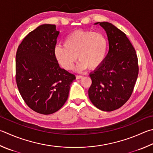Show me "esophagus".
Wrapping results in <instances>:
<instances>
[{
  "instance_id": "34e87169",
  "label": "esophagus",
  "mask_w": 153,
  "mask_h": 153,
  "mask_svg": "<svg viewBox=\"0 0 153 153\" xmlns=\"http://www.w3.org/2000/svg\"><path fill=\"white\" fill-rule=\"evenodd\" d=\"M83 77V76H82V75H77L76 76V79H81Z\"/></svg>"
}]
</instances>
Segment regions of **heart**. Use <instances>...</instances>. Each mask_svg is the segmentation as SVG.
<instances>
[{
	"label": "heart",
	"mask_w": 153,
	"mask_h": 153,
	"mask_svg": "<svg viewBox=\"0 0 153 153\" xmlns=\"http://www.w3.org/2000/svg\"><path fill=\"white\" fill-rule=\"evenodd\" d=\"M108 49V41L100 33L77 30L64 39L63 45L55 46L54 53L63 68L70 70L74 68L77 57L80 61L77 69L88 67L94 69L104 62Z\"/></svg>",
	"instance_id": "obj_1"
}]
</instances>
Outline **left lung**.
<instances>
[{"instance_id":"1","label":"left lung","mask_w":153,"mask_h":153,"mask_svg":"<svg viewBox=\"0 0 153 153\" xmlns=\"http://www.w3.org/2000/svg\"><path fill=\"white\" fill-rule=\"evenodd\" d=\"M108 36L109 51L102 64L90 74L89 98L102 111L111 112L128 100L138 74V57L126 34L108 22H98Z\"/></svg>"}]
</instances>
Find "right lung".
Masks as SVG:
<instances>
[{
    "label": "right lung",
    "mask_w": 153,
    "mask_h": 153,
    "mask_svg": "<svg viewBox=\"0 0 153 153\" xmlns=\"http://www.w3.org/2000/svg\"><path fill=\"white\" fill-rule=\"evenodd\" d=\"M59 34L55 25H41L23 39L16 51L19 91L30 109L41 114H51L64 105L76 79L60 68L55 57Z\"/></svg>",
    "instance_id": "right-lung-1"
}]
</instances>
